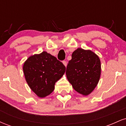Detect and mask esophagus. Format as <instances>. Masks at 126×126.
Returning a JSON list of instances; mask_svg holds the SVG:
<instances>
[{
  "instance_id": "1",
  "label": "esophagus",
  "mask_w": 126,
  "mask_h": 126,
  "mask_svg": "<svg viewBox=\"0 0 126 126\" xmlns=\"http://www.w3.org/2000/svg\"><path fill=\"white\" fill-rule=\"evenodd\" d=\"M63 64L65 66H67V62L66 61H63Z\"/></svg>"
}]
</instances>
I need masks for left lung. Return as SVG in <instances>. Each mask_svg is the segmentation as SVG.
I'll return each mask as SVG.
<instances>
[{
    "label": "left lung",
    "instance_id": "8db88e82",
    "mask_svg": "<svg viewBox=\"0 0 126 126\" xmlns=\"http://www.w3.org/2000/svg\"><path fill=\"white\" fill-rule=\"evenodd\" d=\"M66 73L73 89L80 94L88 95L95 89L100 78V60L91 50L79 48L72 53Z\"/></svg>",
    "mask_w": 126,
    "mask_h": 126
}]
</instances>
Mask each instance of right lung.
<instances>
[{
	"instance_id": "1",
	"label": "right lung",
	"mask_w": 126,
	"mask_h": 126,
	"mask_svg": "<svg viewBox=\"0 0 126 126\" xmlns=\"http://www.w3.org/2000/svg\"><path fill=\"white\" fill-rule=\"evenodd\" d=\"M27 83L39 97L43 98L54 91L56 82L66 71L64 65L46 51L27 59L23 66Z\"/></svg>"
}]
</instances>
